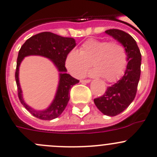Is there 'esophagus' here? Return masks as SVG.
<instances>
[{
  "label": "esophagus",
  "instance_id": "1",
  "mask_svg": "<svg viewBox=\"0 0 157 157\" xmlns=\"http://www.w3.org/2000/svg\"><path fill=\"white\" fill-rule=\"evenodd\" d=\"M90 82V80H82L81 83H88Z\"/></svg>",
  "mask_w": 157,
  "mask_h": 157
}]
</instances>
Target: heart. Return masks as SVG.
I'll return each mask as SVG.
<instances>
[{
	"instance_id": "1",
	"label": "heart",
	"mask_w": 157,
	"mask_h": 157,
	"mask_svg": "<svg viewBox=\"0 0 157 157\" xmlns=\"http://www.w3.org/2000/svg\"><path fill=\"white\" fill-rule=\"evenodd\" d=\"M128 56L125 48L118 42L89 39L83 42L80 51L73 49L66 58V67L74 77L80 78L90 69L95 67L90 75L103 77L113 82L125 70Z\"/></svg>"
}]
</instances>
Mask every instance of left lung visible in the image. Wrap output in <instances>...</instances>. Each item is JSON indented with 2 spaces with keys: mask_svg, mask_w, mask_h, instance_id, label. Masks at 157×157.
Returning <instances> with one entry per match:
<instances>
[{
  "mask_svg": "<svg viewBox=\"0 0 157 157\" xmlns=\"http://www.w3.org/2000/svg\"><path fill=\"white\" fill-rule=\"evenodd\" d=\"M105 33L124 45L128 56L124 75L108 87L105 94L94 100L101 112L112 117L125 111L134 100L140 78L142 58L137 43L129 34L118 29H109Z\"/></svg>",
  "mask_w": 157,
  "mask_h": 157,
  "instance_id": "left-lung-1",
  "label": "left lung"
}]
</instances>
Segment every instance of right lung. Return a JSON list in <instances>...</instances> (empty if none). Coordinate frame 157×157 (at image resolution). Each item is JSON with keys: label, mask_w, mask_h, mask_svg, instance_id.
Returning <instances> with one entry per match:
<instances>
[{"label": "right lung", "mask_w": 157, "mask_h": 157, "mask_svg": "<svg viewBox=\"0 0 157 157\" xmlns=\"http://www.w3.org/2000/svg\"><path fill=\"white\" fill-rule=\"evenodd\" d=\"M76 41L73 38L62 37L52 32H41L26 40L18 52L15 80L17 83L19 100L23 106L33 116L42 120H52L58 118L67 107L70 100L69 92L71 87L79 80L67 74L65 67L66 58L69 52L76 46ZM39 55L49 58L59 72V83L54 98L47 109L36 110L29 106L23 98L20 82L19 67L25 57Z\"/></svg>", "instance_id": "right-lung-1"}]
</instances>
